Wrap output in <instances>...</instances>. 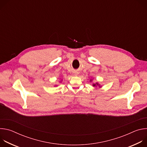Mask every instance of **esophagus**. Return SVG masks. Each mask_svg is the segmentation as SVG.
Masks as SVG:
<instances>
[{"label": "esophagus", "mask_w": 147, "mask_h": 147, "mask_svg": "<svg viewBox=\"0 0 147 147\" xmlns=\"http://www.w3.org/2000/svg\"><path fill=\"white\" fill-rule=\"evenodd\" d=\"M77 74H78V73H76V75H77Z\"/></svg>", "instance_id": "1"}]
</instances>
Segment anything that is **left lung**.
I'll return each instance as SVG.
<instances>
[{
  "label": "left lung",
  "instance_id": "8db88e82",
  "mask_svg": "<svg viewBox=\"0 0 147 147\" xmlns=\"http://www.w3.org/2000/svg\"><path fill=\"white\" fill-rule=\"evenodd\" d=\"M92 81V80H90V81ZM94 87H96V86H99V87H100V85L98 83V82H96V83H95V84H93V85H92Z\"/></svg>",
  "mask_w": 147,
  "mask_h": 147
}]
</instances>
